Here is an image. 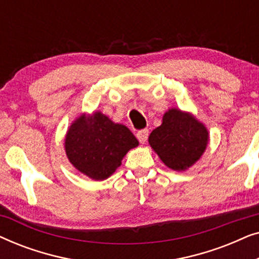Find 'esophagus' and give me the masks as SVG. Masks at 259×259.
I'll use <instances>...</instances> for the list:
<instances>
[{
	"label": "esophagus",
	"mask_w": 259,
	"mask_h": 259,
	"mask_svg": "<svg viewBox=\"0 0 259 259\" xmlns=\"http://www.w3.org/2000/svg\"><path fill=\"white\" fill-rule=\"evenodd\" d=\"M137 138H138V140H139L141 144L146 143V140H147V138H148V130H140V131H138Z\"/></svg>",
	"instance_id": "obj_1"
}]
</instances>
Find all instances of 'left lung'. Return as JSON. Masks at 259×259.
I'll return each instance as SVG.
<instances>
[{"label":"left lung","instance_id":"8db88e82","mask_svg":"<svg viewBox=\"0 0 259 259\" xmlns=\"http://www.w3.org/2000/svg\"><path fill=\"white\" fill-rule=\"evenodd\" d=\"M148 143L167 167L185 171L206 150L208 132L192 114L171 108L162 116L161 125L152 131Z\"/></svg>","mask_w":259,"mask_h":259}]
</instances>
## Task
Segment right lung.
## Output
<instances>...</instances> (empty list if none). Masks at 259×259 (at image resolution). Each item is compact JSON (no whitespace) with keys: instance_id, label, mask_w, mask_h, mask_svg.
<instances>
[{"instance_id":"1","label":"right lung","mask_w":259,"mask_h":259,"mask_svg":"<svg viewBox=\"0 0 259 259\" xmlns=\"http://www.w3.org/2000/svg\"><path fill=\"white\" fill-rule=\"evenodd\" d=\"M139 141L121 123L101 112L82 114L69 126L65 150L70 164L93 180H105L121 165L127 152Z\"/></svg>"}]
</instances>
